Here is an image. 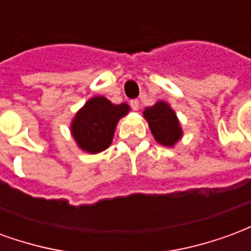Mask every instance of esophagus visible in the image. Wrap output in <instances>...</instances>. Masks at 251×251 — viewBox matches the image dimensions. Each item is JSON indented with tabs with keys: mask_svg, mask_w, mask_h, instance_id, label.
<instances>
[{
	"mask_svg": "<svg viewBox=\"0 0 251 251\" xmlns=\"http://www.w3.org/2000/svg\"><path fill=\"white\" fill-rule=\"evenodd\" d=\"M130 107L133 110H138V107H140V103H138V100H137V99H131Z\"/></svg>",
	"mask_w": 251,
	"mask_h": 251,
	"instance_id": "1",
	"label": "esophagus"
}]
</instances>
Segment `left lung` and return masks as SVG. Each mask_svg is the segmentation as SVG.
Here are the masks:
<instances>
[{
	"label": "left lung",
	"instance_id": "1",
	"mask_svg": "<svg viewBox=\"0 0 251 251\" xmlns=\"http://www.w3.org/2000/svg\"><path fill=\"white\" fill-rule=\"evenodd\" d=\"M144 117L148 121L156 141L164 147H174L183 136L175 111L163 100L144 110Z\"/></svg>",
	"mask_w": 251,
	"mask_h": 251
}]
</instances>
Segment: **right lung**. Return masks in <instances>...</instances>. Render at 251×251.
<instances>
[{
    "mask_svg": "<svg viewBox=\"0 0 251 251\" xmlns=\"http://www.w3.org/2000/svg\"><path fill=\"white\" fill-rule=\"evenodd\" d=\"M127 113L126 103L114 104L104 97L88 99L71 122V133L77 147L93 154L109 148L117 122Z\"/></svg>",
    "mask_w": 251,
    "mask_h": 251,
    "instance_id": "1",
    "label": "right lung"
}]
</instances>
